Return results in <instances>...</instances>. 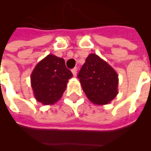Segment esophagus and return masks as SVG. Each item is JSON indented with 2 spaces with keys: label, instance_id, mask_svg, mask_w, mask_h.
Returning <instances> with one entry per match:
<instances>
[{
  "label": "esophagus",
  "instance_id": "esophagus-1",
  "mask_svg": "<svg viewBox=\"0 0 151 151\" xmlns=\"http://www.w3.org/2000/svg\"><path fill=\"white\" fill-rule=\"evenodd\" d=\"M77 70H78V69H77V67H75V68L72 69V73H73V75L75 77L76 75H77Z\"/></svg>",
  "mask_w": 151,
  "mask_h": 151
}]
</instances>
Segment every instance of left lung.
Wrapping results in <instances>:
<instances>
[{
    "label": "left lung",
    "instance_id": "1",
    "mask_svg": "<svg viewBox=\"0 0 151 151\" xmlns=\"http://www.w3.org/2000/svg\"><path fill=\"white\" fill-rule=\"evenodd\" d=\"M78 78L86 96L94 104H108L118 93L117 72L96 54L88 55Z\"/></svg>",
    "mask_w": 151,
    "mask_h": 151
}]
</instances>
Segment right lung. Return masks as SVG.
Returning a JSON list of instances; mask_svg holds the SVG:
<instances>
[{
  "label": "right lung",
  "mask_w": 151,
  "mask_h": 151,
  "mask_svg": "<svg viewBox=\"0 0 151 151\" xmlns=\"http://www.w3.org/2000/svg\"><path fill=\"white\" fill-rule=\"evenodd\" d=\"M72 77L63 58L48 55L37 64L30 75L36 100L44 105H52L58 102Z\"/></svg>",
  "instance_id": "add662e5"
}]
</instances>
